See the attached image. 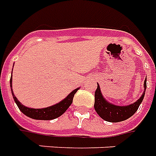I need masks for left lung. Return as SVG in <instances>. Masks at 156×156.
<instances>
[{
  "label": "left lung",
  "instance_id": "1",
  "mask_svg": "<svg viewBox=\"0 0 156 156\" xmlns=\"http://www.w3.org/2000/svg\"><path fill=\"white\" fill-rule=\"evenodd\" d=\"M144 91L142 94L139 100L135 102L128 106H117L108 102L102 96L101 91L100 90V87L98 84V88L95 91V103L94 108L98 114L101 119L111 122H118L124 121L126 119H129L131 116H133L138 108L140 107V103L142 102L145 93L146 89V79L144 80Z\"/></svg>",
  "mask_w": 156,
  "mask_h": 156
}]
</instances>
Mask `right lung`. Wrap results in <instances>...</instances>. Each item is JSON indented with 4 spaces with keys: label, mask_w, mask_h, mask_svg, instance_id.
I'll use <instances>...</instances> for the list:
<instances>
[{
    "label": "right lung",
    "mask_w": 156,
    "mask_h": 156,
    "mask_svg": "<svg viewBox=\"0 0 156 156\" xmlns=\"http://www.w3.org/2000/svg\"><path fill=\"white\" fill-rule=\"evenodd\" d=\"M12 78L11 77L10 80V85H11V89H12V97L14 101L17 105V107L20 109V111L23 112V114H25L27 117H29L33 119H37V120H52L56 118H58L59 116H61L69 108V107L71 105L73 101V98L74 95L76 93V91L79 90V88L75 89V90L71 91L70 93L66 97L64 100L59 101L58 103L55 105H53L51 107L45 108H39V109H35V108H29L25 107L20 102L17 98L15 97V95L12 91Z\"/></svg>",
    "instance_id": "1"
}]
</instances>
